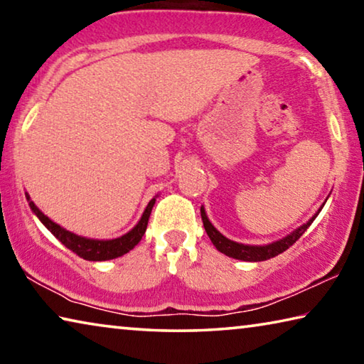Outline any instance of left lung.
<instances>
[{"label": "left lung", "mask_w": 364, "mask_h": 364, "mask_svg": "<svg viewBox=\"0 0 364 364\" xmlns=\"http://www.w3.org/2000/svg\"><path fill=\"white\" fill-rule=\"evenodd\" d=\"M318 213L308 221V223L300 226L299 230H295L292 234H289L287 237L281 239L278 242H273L268 245H244V244L230 241V239H226L223 234L215 230V226L207 218L204 207H200V217H202V221H204V228L208 234V237H210V241L213 242L215 247H217V250H220L221 254H225L228 257L237 258V260H244V262H263V260H268V258H273L276 255L282 254V252L291 247L294 242L299 241L301 234L308 230V226H310L313 223V220L318 217Z\"/></svg>", "instance_id": "left-lung-1"}]
</instances>
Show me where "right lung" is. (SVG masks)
Wrapping results in <instances>:
<instances>
[{"label": "right lung", "mask_w": 364, "mask_h": 364, "mask_svg": "<svg viewBox=\"0 0 364 364\" xmlns=\"http://www.w3.org/2000/svg\"><path fill=\"white\" fill-rule=\"evenodd\" d=\"M27 199H28L30 208H32L33 213L40 218L41 223L45 225L48 230L65 245L67 249H70L73 254L82 257L83 260H90V262L112 260V258L122 257L123 254H127V252H130L134 245L141 241V237L144 236L147 221H149V217H151V210L154 204H156V199H152L149 204H147L143 217H141L138 225L134 226L130 232L123 234L122 237L110 239V241H97V239H86L64 230V228H60L59 225L54 223V221L49 220L46 215L43 213L32 200H30L28 196Z\"/></svg>", "instance_id": "right-lung-1"}]
</instances>
